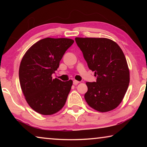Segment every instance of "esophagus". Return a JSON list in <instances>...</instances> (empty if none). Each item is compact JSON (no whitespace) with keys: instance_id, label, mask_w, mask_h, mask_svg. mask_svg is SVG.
<instances>
[{"instance_id":"obj_1","label":"esophagus","mask_w":147,"mask_h":147,"mask_svg":"<svg viewBox=\"0 0 147 147\" xmlns=\"http://www.w3.org/2000/svg\"><path fill=\"white\" fill-rule=\"evenodd\" d=\"M79 83H80L79 81H77V80H74L73 81V84H74V85H75V86L78 85Z\"/></svg>"}]
</instances>
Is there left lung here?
I'll use <instances>...</instances> for the list:
<instances>
[{
	"label": "left lung",
	"instance_id": "left-lung-1",
	"mask_svg": "<svg viewBox=\"0 0 147 147\" xmlns=\"http://www.w3.org/2000/svg\"><path fill=\"white\" fill-rule=\"evenodd\" d=\"M96 82H87L84 95L88 105L100 112L115 109L123 100L130 82L125 56L115 41L108 38H76Z\"/></svg>",
	"mask_w": 147,
	"mask_h": 147
}]
</instances>
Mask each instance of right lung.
Here are the masks:
<instances>
[{
	"label": "right lung",
	"instance_id": "1",
	"mask_svg": "<svg viewBox=\"0 0 147 147\" xmlns=\"http://www.w3.org/2000/svg\"><path fill=\"white\" fill-rule=\"evenodd\" d=\"M74 43L68 38H47L26 52L19 70V82L27 103L44 115L56 113L66 102L73 81L53 79L65 51Z\"/></svg>",
	"mask_w": 147,
	"mask_h": 147
}]
</instances>
